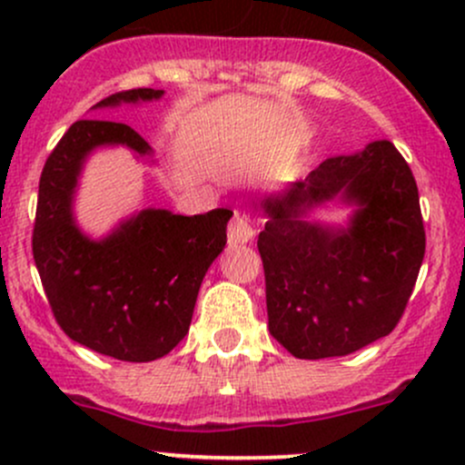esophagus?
I'll use <instances>...</instances> for the list:
<instances>
[{"instance_id":"34e87169","label":"esophagus","mask_w":465,"mask_h":465,"mask_svg":"<svg viewBox=\"0 0 465 465\" xmlns=\"http://www.w3.org/2000/svg\"><path fill=\"white\" fill-rule=\"evenodd\" d=\"M229 244H244L253 238V225H251V218L244 212H233V218L229 221L227 227Z\"/></svg>"}]
</instances>
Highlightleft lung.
<instances>
[{
    "label": "left lung",
    "instance_id": "left-lung-1",
    "mask_svg": "<svg viewBox=\"0 0 465 465\" xmlns=\"http://www.w3.org/2000/svg\"><path fill=\"white\" fill-rule=\"evenodd\" d=\"M341 193L360 205L341 232L302 222L306 206ZM258 236L269 332L295 359L348 356L396 328L426 233L413 173L391 142L330 157L282 196L262 201Z\"/></svg>",
    "mask_w": 465,
    "mask_h": 465
}]
</instances>
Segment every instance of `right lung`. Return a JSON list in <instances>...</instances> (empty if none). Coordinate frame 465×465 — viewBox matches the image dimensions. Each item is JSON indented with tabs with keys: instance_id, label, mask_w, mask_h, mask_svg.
<instances>
[{
	"instance_id": "obj_1",
	"label": "right lung",
	"mask_w": 465,
	"mask_h": 465,
	"mask_svg": "<svg viewBox=\"0 0 465 465\" xmlns=\"http://www.w3.org/2000/svg\"><path fill=\"white\" fill-rule=\"evenodd\" d=\"M129 89L95 106L159 98ZM103 143L151 146L129 124L78 120L50 153L39 181L32 255L47 303L69 339L117 361L162 359L188 334L203 277L227 242L229 210L179 216L143 210L94 242L74 225L72 194L84 154Z\"/></svg>"
}]
</instances>
